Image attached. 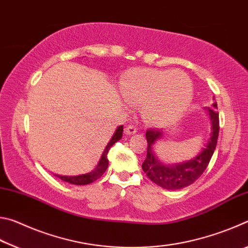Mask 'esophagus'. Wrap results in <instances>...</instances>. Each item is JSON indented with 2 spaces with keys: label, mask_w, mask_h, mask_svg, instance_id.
Segmentation results:
<instances>
[{
  "label": "esophagus",
  "mask_w": 248,
  "mask_h": 248,
  "mask_svg": "<svg viewBox=\"0 0 248 248\" xmlns=\"http://www.w3.org/2000/svg\"><path fill=\"white\" fill-rule=\"evenodd\" d=\"M124 131H125V133L128 134V136H132V134L137 133L138 128L136 127V125H133V124H128L127 127H125Z\"/></svg>",
  "instance_id": "esophagus-1"
}]
</instances>
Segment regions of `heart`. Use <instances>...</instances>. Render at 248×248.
<instances>
[{
	"instance_id": "heart-1",
	"label": "heart",
	"mask_w": 248,
	"mask_h": 248,
	"mask_svg": "<svg viewBox=\"0 0 248 248\" xmlns=\"http://www.w3.org/2000/svg\"><path fill=\"white\" fill-rule=\"evenodd\" d=\"M125 102L143 105V116L151 124H166L186 110L192 98L190 78L182 71L132 69L121 78Z\"/></svg>"
}]
</instances>
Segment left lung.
I'll list each match as a JSON object with an SVG mask.
<instances>
[{
    "label": "left lung",
    "instance_id": "1",
    "mask_svg": "<svg viewBox=\"0 0 248 248\" xmlns=\"http://www.w3.org/2000/svg\"><path fill=\"white\" fill-rule=\"evenodd\" d=\"M217 108V102L211 105V108H208L210 120H211V133H210L211 137L205 148L196 157L188 162H184L182 164H162L155 157L152 148L155 142L163 137V133L161 130L157 129H150L146 131L145 137L148 141V152H146V158L142 164V170L153 183L164 189L175 190L189 186L200 177L212 157L217 146V137H219L220 124L219 112Z\"/></svg>",
    "mask_w": 248,
    "mask_h": 248
}]
</instances>
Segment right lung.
Returning <instances> with one entry per match:
<instances>
[{"label": "right lung", "mask_w": 248, "mask_h": 248, "mask_svg": "<svg viewBox=\"0 0 248 248\" xmlns=\"http://www.w3.org/2000/svg\"><path fill=\"white\" fill-rule=\"evenodd\" d=\"M123 131H124V127L123 125H119L118 128H117L116 132L114 133V136H112L111 140L109 141V143L107 144L106 148H105L104 152L102 154V157H100L99 162L97 166L95 167V169L90 171V173H86L84 175H78V176H60V175H57V177H59L62 180H64L66 183H70V184H73V185H87V184H91L95 182V180H97L100 176H102L105 171H106L107 167H108V158H107V154L109 152V150L112 145H114L117 141H119L121 139V137H123Z\"/></svg>", "instance_id": "obj_1"}]
</instances>
